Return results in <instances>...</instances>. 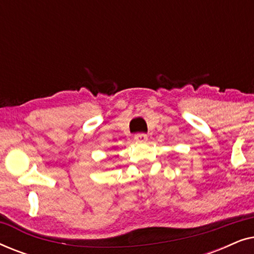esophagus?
I'll return each mask as SVG.
<instances>
[{"label":"esophagus","mask_w":254,"mask_h":254,"mask_svg":"<svg viewBox=\"0 0 254 254\" xmlns=\"http://www.w3.org/2000/svg\"><path fill=\"white\" fill-rule=\"evenodd\" d=\"M134 140L136 142H140V143H143V142L148 141V136L145 134H136L135 135Z\"/></svg>","instance_id":"34e87169"}]
</instances>
